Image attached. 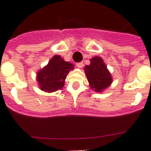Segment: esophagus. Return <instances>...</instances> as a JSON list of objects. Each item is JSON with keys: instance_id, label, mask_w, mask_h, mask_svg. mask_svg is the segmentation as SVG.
Listing matches in <instances>:
<instances>
[{"instance_id": "34e87169", "label": "esophagus", "mask_w": 151, "mask_h": 151, "mask_svg": "<svg viewBox=\"0 0 151 151\" xmlns=\"http://www.w3.org/2000/svg\"><path fill=\"white\" fill-rule=\"evenodd\" d=\"M76 66H78V67H79V68H81V67L84 66V63H83L82 62H81V63H76Z\"/></svg>"}]
</instances>
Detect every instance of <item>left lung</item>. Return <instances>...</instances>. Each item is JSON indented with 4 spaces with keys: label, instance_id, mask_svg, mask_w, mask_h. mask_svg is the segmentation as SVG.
I'll return each mask as SVG.
<instances>
[{
    "label": "left lung",
    "instance_id": "obj_1",
    "mask_svg": "<svg viewBox=\"0 0 151 151\" xmlns=\"http://www.w3.org/2000/svg\"><path fill=\"white\" fill-rule=\"evenodd\" d=\"M85 73L90 87L96 92L102 90L110 86L112 82V78L110 72L100 57L96 56L91 59V63L85 68Z\"/></svg>",
    "mask_w": 151,
    "mask_h": 151
}]
</instances>
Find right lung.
Listing matches in <instances>:
<instances>
[{
    "label": "right lung",
    "mask_w": 151,
    "mask_h": 151,
    "mask_svg": "<svg viewBox=\"0 0 151 151\" xmlns=\"http://www.w3.org/2000/svg\"><path fill=\"white\" fill-rule=\"evenodd\" d=\"M72 69L73 64L64 61L59 55L53 56L48 65L37 73V79L40 88L48 92L61 89L69 71Z\"/></svg>",
    "instance_id": "obj_1"
}]
</instances>
